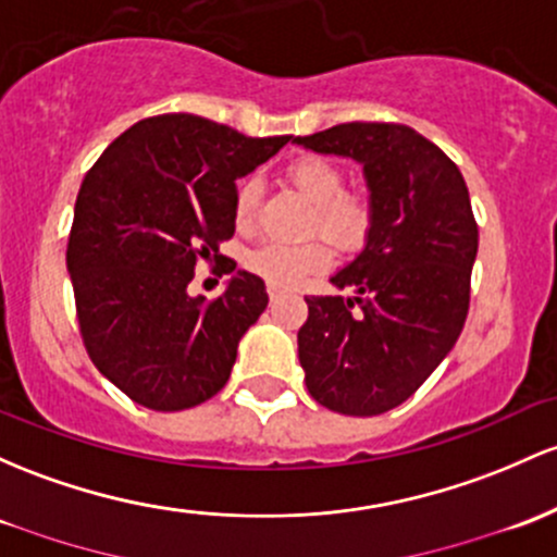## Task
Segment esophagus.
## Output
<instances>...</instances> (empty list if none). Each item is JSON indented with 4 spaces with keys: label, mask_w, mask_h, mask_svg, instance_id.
Wrapping results in <instances>:
<instances>
[{
    "label": "esophagus",
    "mask_w": 557,
    "mask_h": 557,
    "mask_svg": "<svg viewBox=\"0 0 557 557\" xmlns=\"http://www.w3.org/2000/svg\"><path fill=\"white\" fill-rule=\"evenodd\" d=\"M267 293H269V301H277V298L280 296H283V290H280V288H274V285H269V288H267Z\"/></svg>",
    "instance_id": "obj_1"
}]
</instances>
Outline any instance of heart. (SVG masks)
Wrapping results in <instances>:
<instances>
[{
  "label": "heart",
  "mask_w": 557,
  "mask_h": 557,
  "mask_svg": "<svg viewBox=\"0 0 557 557\" xmlns=\"http://www.w3.org/2000/svg\"><path fill=\"white\" fill-rule=\"evenodd\" d=\"M285 176L298 193H304L314 203L309 232H320L327 240L346 253L359 250L368 243L372 222H375V203L364 189H348L346 174L338 163L322 156H298L285 169ZM261 185L256 176H243L235 187L232 213L237 227H248L259 209ZM330 248L320 237L304 243L267 240L246 256V267L259 277H264L274 288H298L314 274L325 272L330 264Z\"/></svg>",
  "instance_id": "heart-1"
}]
</instances>
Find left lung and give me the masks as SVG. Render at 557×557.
<instances>
[{
    "mask_svg": "<svg viewBox=\"0 0 557 557\" xmlns=\"http://www.w3.org/2000/svg\"><path fill=\"white\" fill-rule=\"evenodd\" d=\"M296 143L357 158L375 203L368 246L333 277L357 296H309L298 330L309 394L372 418L407 401L460 338L479 224L455 161L405 124L351 121Z\"/></svg>",
    "mask_w": 557,
    "mask_h": 557,
    "instance_id": "obj_1",
    "label": "left lung"
}]
</instances>
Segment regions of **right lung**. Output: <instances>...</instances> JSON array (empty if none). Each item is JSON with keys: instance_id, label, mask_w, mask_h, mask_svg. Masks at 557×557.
Returning a JSON list of instances; mask_svg holds the SVG:
<instances>
[{"instance_id": "add662e5", "label": "right lung", "mask_w": 557, "mask_h": 557, "mask_svg": "<svg viewBox=\"0 0 557 557\" xmlns=\"http://www.w3.org/2000/svg\"><path fill=\"white\" fill-rule=\"evenodd\" d=\"M288 139L193 113L150 115L84 176L65 253L78 330L95 368L137 405L180 412L230 381L243 333L269 304L264 280L237 272L216 298H193L187 285L200 261L224 259L237 176Z\"/></svg>"}]
</instances>
